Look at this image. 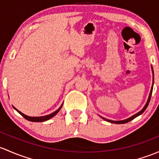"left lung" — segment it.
<instances>
[{"instance_id": "obj_1", "label": "left lung", "mask_w": 159, "mask_h": 159, "mask_svg": "<svg viewBox=\"0 0 159 159\" xmlns=\"http://www.w3.org/2000/svg\"><path fill=\"white\" fill-rule=\"evenodd\" d=\"M152 73H153V84H152V88H151V91H150V93H149V96H148V101H147V103H146V105H145L144 107L141 110H140L139 113H136L135 115H133V116H132L131 117L128 118V119L126 120H120V121H115V120H108V119H106V118H103V117H101L103 118V120H106V121L107 122H110V123H116V124H123V123H128V122L131 121V120H133V119H135V118L137 117L138 116H139V115H141L142 113H143V112L146 110V109L147 108V107H148V103H149V101H150V99H151V96H152V89H153V84H154V72H153V68L152 66Z\"/></svg>"}]
</instances>
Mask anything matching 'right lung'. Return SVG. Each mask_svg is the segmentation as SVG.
<instances>
[{"label":"right lung","mask_w":159,"mask_h":159,"mask_svg":"<svg viewBox=\"0 0 159 159\" xmlns=\"http://www.w3.org/2000/svg\"><path fill=\"white\" fill-rule=\"evenodd\" d=\"M62 105H63V103L61 105V107H60L58 108L57 110H56L55 112H53L52 113H50V114H49V115H46V116H26V115L23 114V113H21L20 111H19V110H16V108L14 107H13V108H14V109L16 110V111H17L18 113H20V114L22 115V116L25 118V119L29 120V121H31V122H43V121H46V120L51 119V118H52L53 116H56V115L57 114L58 112L60 110H61Z\"/></svg>","instance_id":"obj_1"}]
</instances>
